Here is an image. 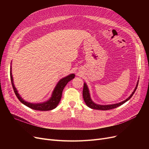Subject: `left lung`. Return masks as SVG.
I'll return each instance as SVG.
<instances>
[{"instance_id":"8db88e82","label":"left lung","mask_w":149,"mask_h":149,"mask_svg":"<svg viewBox=\"0 0 149 149\" xmlns=\"http://www.w3.org/2000/svg\"><path fill=\"white\" fill-rule=\"evenodd\" d=\"M138 82L137 83L136 86L134 90V91L133 92V93L131 94V95L127 98L126 100H124L121 103H117V104H111V105H99V104H97L95 103H94L92 101V100L91 99L90 97V94L89 92V90L88 88L87 87L86 84V83H84V86H83V99L85 103L86 104V105L89 107L91 109H97V110H103V111H107V110H109V109H115L117 107L120 106L121 105L123 104L124 103H125L127 101L129 100L130 99V98L134 95V93H135V91L137 89L138 87Z\"/></svg>"}]
</instances>
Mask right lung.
<instances>
[{
    "mask_svg": "<svg viewBox=\"0 0 149 149\" xmlns=\"http://www.w3.org/2000/svg\"><path fill=\"white\" fill-rule=\"evenodd\" d=\"M10 77H11V81L14 92L15 93V95H16V97H17V98L19 100V101L22 103L25 104V106H28L31 109H34V110L46 111L52 110V109L56 108L61 98L63 90L64 88L66 86V85L68 84V83L74 79L75 77V75L73 74H70L68 77H66L63 78V79L60 80V81L57 84L56 88H55V89L54 90L51 98L48 101H47L46 102L42 103H38V104H33V103H28L26 101L23 100L20 97L19 94L17 93V91L16 89L15 88L14 85L13 84V76L11 74V71H10Z\"/></svg>",
    "mask_w": 149,
    "mask_h": 149,
    "instance_id": "add662e5",
    "label": "right lung"
}]
</instances>
